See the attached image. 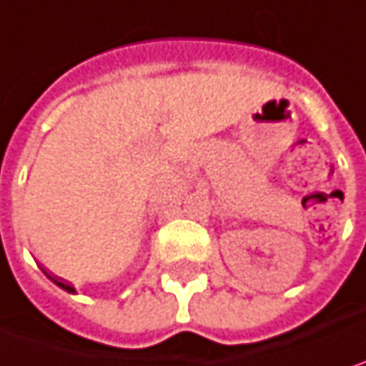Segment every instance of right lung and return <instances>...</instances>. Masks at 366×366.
Segmentation results:
<instances>
[{
  "label": "right lung",
  "instance_id": "add662e5",
  "mask_svg": "<svg viewBox=\"0 0 366 366\" xmlns=\"http://www.w3.org/2000/svg\"><path fill=\"white\" fill-rule=\"evenodd\" d=\"M50 279H51V281H54V282H56L58 287H62L64 291H69V293H75V289H73L71 285H66V282L62 281V279H58V277H50Z\"/></svg>",
  "mask_w": 366,
  "mask_h": 366
}]
</instances>
